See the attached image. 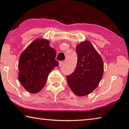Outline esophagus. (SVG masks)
<instances>
[{"instance_id": "esophagus-1", "label": "esophagus", "mask_w": 129, "mask_h": 129, "mask_svg": "<svg viewBox=\"0 0 129 129\" xmlns=\"http://www.w3.org/2000/svg\"><path fill=\"white\" fill-rule=\"evenodd\" d=\"M65 64V61H60V62H59V67H62L63 65H64Z\"/></svg>"}]
</instances>
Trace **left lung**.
<instances>
[{
	"label": "left lung",
	"instance_id": "8db88e82",
	"mask_svg": "<svg viewBox=\"0 0 129 129\" xmlns=\"http://www.w3.org/2000/svg\"><path fill=\"white\" fill-rule=\"evenodd\" d=\"M78 61L75 70L67 76L71 89L78 96L89 94L100 82L104 64L100 55L89 41L82 42L76 47Z\"/></svg>",
	"mask_w": 129,
	"mask_h": 129
}]
</instances>
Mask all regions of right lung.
<instances>
[{"instance_id":"1","label":"right lung","mask_w":129,"mask_h":129,"mask_svg":"<svg viewBox=\"0 0 129 129\" xmlns=\"http://www.w3.org/2000/svg\"><path fill=\"white\" fill-rule=\"evenodd\" d=\"M55 56L56 51L44 39L34 40L23 51L19 59L18 79L26 91L36 93L43 89L50 73L58 67Z\"/></svg>"}]
</instances>
